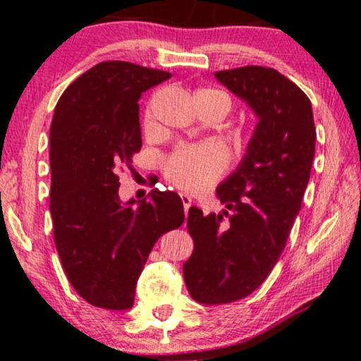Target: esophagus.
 I'll use <instances>...</instances> for the list:
<instances>
[{"label":"esophagus","mask_w":361,"mask_h":361,"mask_svg":"<svg viewBox=\"0 0 361 361\" xmlns=\"http://www.w3.org/2000/svg\"><path fill=\"white\" fill-rule=\"evenodd\" d=\"M180 200H182V205H184V210L187 214V212H189V209H190V205H192V199L187 194H180Z\"/></svg>","instance_id":"esophagus-1"}]
</instances>
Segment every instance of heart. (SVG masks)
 Segmentation results:
<instances>
[{"label":"heart","mask_w":361,"mask_h":361,"mask_svg":"<svg viewBox=\"0 0 361 361\" xmlns=\"http://www.w3.org/2000/svg\"><path fill=\"white\" fill-rule=\"evenodd\" d=\"M195 97L214 98L224 105L228 113L231 108V98L228 93L221 90L204 88L195 93ZM154 123L152 108H147L145 115V125L147 128ZM230 152L220 142H200V145H184L179 146L172 154L167 156L164 164V174L171 184L184 192H204L216 184L228 169Z\"/></svg>","instance_id":"1"}]
</instances>
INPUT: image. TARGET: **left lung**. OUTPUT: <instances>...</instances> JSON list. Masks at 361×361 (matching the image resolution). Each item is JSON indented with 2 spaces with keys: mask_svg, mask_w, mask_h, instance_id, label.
Returning <instances> with one entry per match:
<instances>
[{
  "mask_svg": "<svg viewBox=\"0 0 361 361\" xmlns=\"http://www.w3.org/2000/svg\"><path fill=\"white\" fill-rule=\"evenodd\" d=\"M215 77L259 121L238 169L216 189L226 210L204 215L190 207L187 215L194 251L184 279L202 304L243 299L268 278L300 210L315 152L312 105L288 77L261 66Z\"/></svg>",
  "mask_w": 361,
  "mask_h": 361,
  "instance_id": "1",
  "label": "left lung"
}]
</instances>
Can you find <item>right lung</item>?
Instances as JSON below:
<instances>
[{"label":"right lung","instance_id":"right-lung-1","mask_svg":"<svg viewBox=\"0 0 361 361\" xmlns=\"http://www.w3.org/2000/svg\"><path fill=\"white\" fill-rule=\"evenodd\" d=\"M169 72L125 61L97 63L59 98L51 125L54 240L73 289L95 307L130 309L152 246L184 224L172 190L152 189L135 209L118 197V171L141 149L142 92Z\"/></svg>","mask_w":361,"mask_h":361}]
</instances>
